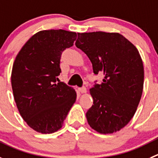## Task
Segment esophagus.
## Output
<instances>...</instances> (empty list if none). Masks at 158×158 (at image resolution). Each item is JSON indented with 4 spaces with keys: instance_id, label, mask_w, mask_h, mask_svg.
<instances>
[{
    "instance_id": "34e87169",
    "label": "esophagus",
    "mask_w": 158,
    "mask_h": 158,
    "mask_svg": "<svg viewBox=\"0 0 158 158\" xmlns=\"http://www.w3.org/2000/svg\"><path fill=\"white\" fill-rule=\"evenodd\" d=\"M79 92L81 93V94H86V88L84 87V86H82V87L79 88Z\"/></svg>"
}]
</instances>
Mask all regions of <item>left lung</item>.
<instances>
[{
  "mask_svg": "<svg viewBox=\"0 0 158 158\" xmlns=\"http://www.w3.org/2000/svg\"><path fill=\"white\" fill-rule=\"evenodd\" d=\"M76 46L90 60L101 84L89 89L94 104L86 112L88 124L101 134L119 131L135 114L143 89L142 58L135 46L118 32L78 33Z\"/></svg>",
  "mask_w": 158,
  "mask_h": 158,
  "instance_id": "obj_1",
  "label": "left lung"
}]
</instances>
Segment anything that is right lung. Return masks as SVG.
I'll use <instances>...</instances> for the list:
<instances>
[{"label":"right lung","instance_id":"add662e5","mask_svg":"<svg viewBox=\"0 0 158 158\" xmlns=\"http://www.w3.org/2000/svg\"><path fill=\"white\" fill-rule=\"evenodd\" d=\"M76 37V32L64 29L40 31L16 56L11 76L14 99L22 118L36 132L59 130L76 102L75 89L57 80L61 54Z\"/></svg>","mask_w":158,"mask_h":158}]
</instances>
